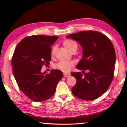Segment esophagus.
<instances>
[{"label":"esophagus","mask_w":127,"mask_h":127,"mask_svg":"<svg viewBox=\"0 0 127 127\" xmlns=\"http://www.w3.org/2000/svg\"><path fill=\"white\" fill-rule=\"evenodd\" d=\"M70 74L69 73H64V76L65 77H69Z\"/></svg>","instance_id":"34e87169"}]
</instances>
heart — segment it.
<instances>
[{"label":"heart","mask_w":127,"mask_h":127,"mask_svg":"<svg viewBox=\"0 0 127 127\" xmlns=\"http://www.w3.org/2000/svg\"><path fill=\"white\" fill-rule=\"evenodd\" d=\"M63 45L66 49L72 53V52L76 51L77 49V44L75 41L72 40H65L63 41ZM56 47H53L51 51V55L52 56L54 55ZM74 66V63L72 61H61L55 65V67L62 72L67 73L70 70L72 67Z\"/></svg>","instance_id":"obj_1"}]
</instances>
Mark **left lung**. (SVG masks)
Returning <instances> with one entry per match:
<instances>
[{
    "label": "left lung",
    "mask_w": 127,
    "mask_h": 127,
    "mask_svg": "<svg viewBox=\"0 0 127 127\" xmlns=\"http://www.w3.org/2000/svg\"><path fill=\"white\" fill-rule=\"evenodd\" d=\"M77 41L83 48V57L76 68L89 72L72 73L77 79L72 88L74 96L92 100L103 94L113 79L116 53L110 40L102 33L86 31L66 36Z\"/></svg>",
    "instance_id": "obj_1"
}]
</instances>
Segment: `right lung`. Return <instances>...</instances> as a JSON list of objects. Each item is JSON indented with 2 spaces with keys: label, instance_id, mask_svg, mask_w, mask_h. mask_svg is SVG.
Instances as JSON below:
<instances>
[{
  "label": "right lung",
  "instance_id": "right-lung-1",
  "mask_svg": "<svg viewBox=\"0 0 127 127\" xmlns=\"http://www.w3.org/2000/svg\"><path fill=\"white\" fill-rule=\"evenodd\" d=\"M57 36L33 35L24 38L17 44L11 61L13 73L19 88L34 102H43L56 91L57 84L63 77L60 70L49 74L42 73L43 65L51 60V47Z\"/></svg>",
  "mask_w": 127,
  "mask_h": 127
}]
</instances>
